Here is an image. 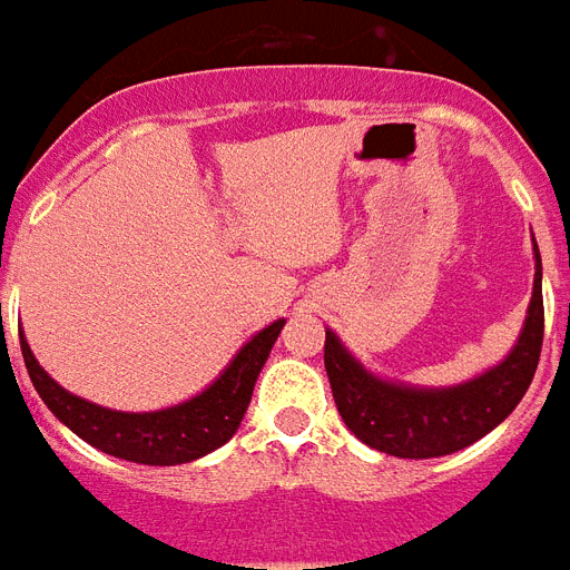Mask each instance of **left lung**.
Here are the masks:
<instances>
[{
    "instance_id": "obj_1",
    "label": "left lung",
    "mask_w": 570,
    "mask_h": 570,
    "mask_svg": "<svg viewBox=\"0 0 570 570\" xmlns=\"http://www.w3.org/2000/svg\"><path fill=\"white\" fill-rule=\"evenodd\" d=\"M544 341L541 256L535 249V282L527 323L515 350L494 371L456 389L423 391L391 385L364 371L338 338L326 332L323 364L332 397L347 430L367 448L400 459L448 456L491 432L530 389Z\"/></svg>"
}]
</instances>
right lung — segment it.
Instances as JSON below:
<instances>
[{"mask_svg": "<svg viewBox=\"0 0 570 570\" xmlns=\"http://www.w3.org/2000/svg\"><path fill=\"white\" fill-rule=\"evenodd\" d=\"M285 321L271 323L256 338L240 347L235 362L199 397L164 412H111L97 403L63 391L31 356L26 338H20L26 371L52 414L67 423L79 439L108 456L138 462V465H181L206 456L235 435L247 412L258 373L271 356L273 341L279 338Z\"/></svg>", "mask_w": 570, "mask_h": 570, "instance_id": "add662e5", "label": "right lung"}]
</instances>
